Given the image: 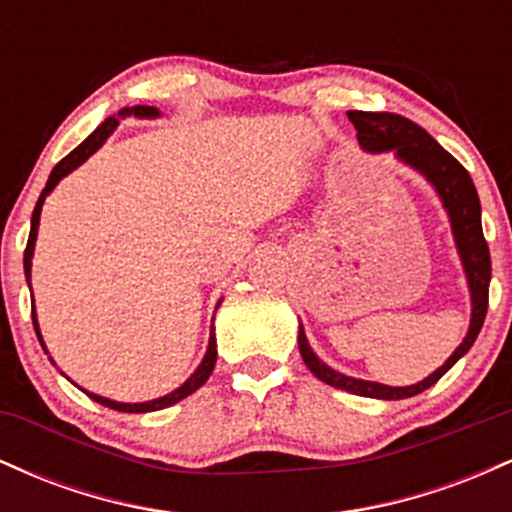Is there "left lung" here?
<instances>
[{
	"label": "left lung",
	"instance_id": "1",
	"mask_svg": "<svg viewBox=\"0 0 512 512\" xmlns=\"http://www.w3.org/2000/svg\"><path fill=\"white\" fill-rule=\"evenodd\" d=\"M349 120L354 122L358 132V142L366 151L373 154H383V151H395L399 161L407 166L419 170L424 178L436 187V192L443 199V207L450 216L452 236H455L457 252L467 274L469 293H472V322H469L467 337L462 344L452 351L448 361L440 366L436 373H431L421 383L409 387H390L380 383H370V380L349 378V375L337 373L327 363L313 354L308 339H305L303 325L298 327V349L305 366L322 383L337 387V390L351 392V395L361 397H375V399H404L414 397L419 392L428 390L436 385L448 370L455 366L460 358L472 349L474 339L479 337L481 325H484L486 308H489V281H491V255L489 245L484 240V231H481V204L477 187H474L472 178L464 170V166L455 156L440 146L424 127L416 122L407 120V117L395 113H363V110H349Z\"/></svg>",
	"mask_w": 512,
	"mask_h": 512
}]
</instances>
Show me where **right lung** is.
<instances>
[{
  "label": "right lung",
  "instance_id": "1",
  "mask_svg": "<svg viewBox=\"0 0 512 512\" xmlns=\"http://www.w3.org/2000/svg\"><path fill=\"white\" fill-rule=\"evenodd\" d=\"M127 115H134V117H158V110L156 108H149V105H134V108H122L117 117H127ZM117 117H108V120L103 122L101 127L96 129L93 134H88V137L81 142L76 149L72 151L69 156H64L60 163H57L55 168H52L50 178H48V185H45V190L40 192L38 197V204H35L33 209V216H31V236H28V245H26V252H23V269H26V281L28 286H31V260H33V248H35V236H38V223H40V209H43V202L45 197L50 195L52 190H55V185L60 182L64 175L72 173L74 168H79L81 163L86 161L88 156L96 154L98 149H101L105 139L110 137V134L115 132V127L120 125V120ZM33 327H35V334H38L40 344H43V337H40V330H38V320H35V310H33ZM45 349V344H43ZM216 366V337H214V327H211V337H209V349L207 354H204L202 363H199V368L195 373L190 375V378L182 383L178 390H173L170 395L166 397H158V399H151V402H139V404H125V402H113V399H105L101 395H93V392H86L88 397L96 399L98 404H103V407H110V409H117V411H127V414H144V411H158L163 407H170V404L180 402V399H185L187 395H192V392L199 390L204 383L209 380L211 370Z\"/></svg>",
  "mask_w": 512,
  "mask_h": 512
}]
</instances>
